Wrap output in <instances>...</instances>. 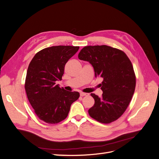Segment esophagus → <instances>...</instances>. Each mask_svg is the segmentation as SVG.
Returning a JSON list of instances; mask_svg holds the SVG:
<instances>
[{
  "label": "esophagus",
  "instance_id": "esophagus-1",
  "mask_svg": "<svg viewBox=\"0 0 159 159\" xmlns=\"http://www.w3.org/2000/svg\"><path fill=\"white\" fill-rule=\"evenodd\" d=\"M88 95H89V93H84V92L80 93V96H81V97H84V96H88Z\"/></svg>",
  "mask_w": 159,
  "mask_h": 159
}]
</instances>
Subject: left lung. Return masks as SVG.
Listing matches in <instances>:
<instances>
[{"mask_svg":"<svg viewBox=\"0 0 159 159\" xmlns=\"http://www.w3.org/2000/svg\"><path fill=\"white\" fill-rule=\"evenodd\" d=\"M78 58L89 61L96 78L103 80L102 97L91 93L95 103L88 110L90 117L102 123L116 121L125 111L135 89L136 77L131 61L123 51L106 45L85 46Z\"/></svg>","mask_w":159,"mask_h":159,"instance_id":"left-lung-1","label":"left lung"}]
</instances>
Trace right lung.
<instances>
[{"label": "right lung", "mask_w": 159, "mask_h": 159, "mask_svg": "<svg viewBox=\"0 0 159 159\" xmlns=\"http://www.w3.org/2000/svg\"><path fill=\"white\" fill-rule=\"evenodd\" d=\"M79 46H56L36 53L28 66L25 90L28 101L42 121L56 124L64 120L71 105L80 97L78 91H68L56 85L61 80L67 61Z\"/></svg>", "instance_id": "obj_1"}]
</instances>
